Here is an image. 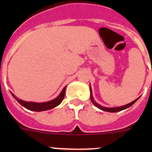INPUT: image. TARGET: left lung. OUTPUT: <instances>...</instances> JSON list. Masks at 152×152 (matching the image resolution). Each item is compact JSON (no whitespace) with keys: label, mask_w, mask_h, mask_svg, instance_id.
<instances>
[{"label":"left lung","mask_w":152,"mask_h":152,"mask_svg":"<svg viewBox=\"0 0 152 152\" xmlns=\"http://www.w3.org/2000/svg\"><path fill=\"white\" fill-rule=\"evenodd\" d=\"M90 90H91V102H92L93 104H94V106H96L97 108L100 109V110H103V111H107V112L116 113V112H119V111L123 110H125V109L129 108V107H131L132 105H133L134 103H135V102L137 101V100H139V98H137L136 100H135L134 101L131 102V103H129V104H126V105L123 106V107H113V108H107V107H102V106L99 105L98 103H96V102L94 101V98H93V96H92V93H91V87H90Z\"/></svg>","instance_id":"1"}]
</instances>
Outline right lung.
Here are the masks:
<instances>
[{
	"label": "right lung",
	"mask_w": 152,
	"mask_h": 152,
	"mask_svg": "<svg viewBox=\"0 0 152 152\" xmlns=\"http://www.w3.org/2000/svg\"><path fill=\"white\" fill-rule=\"evenodd\" d=\"M65 88L66 87H64V89L61 92L58 96L54 99V100H51V101L45 102V103H33V102H26L23 101L22 100H20L17 97H16L14 95L12 94L13 96L15 98L20 104L24 107L25 108L28 109L29 110L36 111V112H40V111L48 110H51V109L54 108V107H57L58 105H59L61 101L63 100L64 97V93H65Z\"/></svg>",
	"instance_id": "obj_1"
}]
</instances>
